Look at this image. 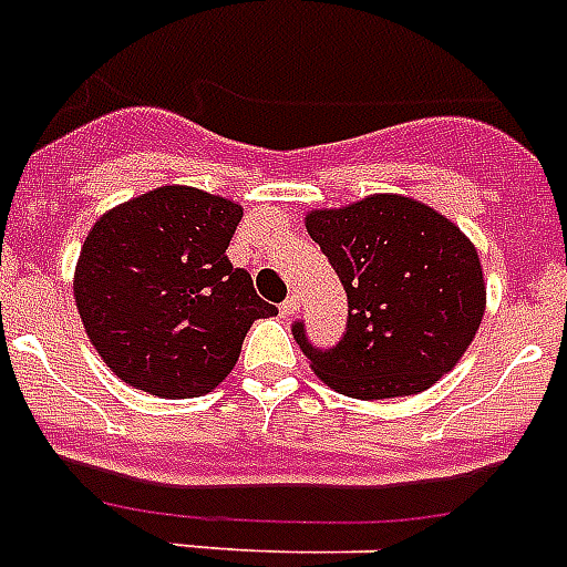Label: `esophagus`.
I'll list each match as a JSON object with an SVG mask.
<instances>
[{
  "mask_svg": "<svg viewBox=\"0 0 567 567\" xmlns=\"http://www.w3.org/2000/svg\"><path fill=\"white\" fill-rule=\"evenodd\" d=\"M297 308H299V299L291 293V297L285 299L282 306H279V311H282L285 317H291V313H297Z\"/></svg>",
  "mask_w": 567,
  "mask_h": 567,
  "instance_id": "obj_1",
  "label": "esophagus"
}]
</instances>
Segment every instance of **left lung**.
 Masks as SVG:
<instances>
[{
    "label": "left lung",
    "mask_w": 567,
    "mask_h": 567,
    "mask_svg": "<svg viewBox=\"0 0 567 567\" xmlns=\"http://www.w3.org/2000/svg\"><path fill=\"white\" fill-rule=\"evenodd\" d=\"M311 239L349 297L346 334L317 349L306 322L293 340L328 386L360 401L430 389L461 360L482 326L487 291L473 241L426 204L369 195L308 213Z\"/></svg>",
    "instance_id": "1"
}]
</instances>
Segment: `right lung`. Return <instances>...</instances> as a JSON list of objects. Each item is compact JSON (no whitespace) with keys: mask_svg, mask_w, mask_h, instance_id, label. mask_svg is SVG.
<instances>
[{"mask_svg":"<svg viewBox=\"0 0 567 567\" xmlns=\"http://www.w3.org/2000/svg\"><path fill=\"white\" fill-rule=\"evenodd\" d=\"M239 204L195 187H158L94 221L74 270L85 334L123 383L198 398L239 360L256 320L274 317L227 245Z\"/></svg>","mask_w":567,"mask_h":567,"instance_id":"1","label":"right lung"}]
</instances>
